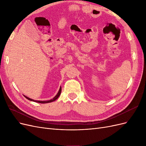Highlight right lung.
I'll return each instance as SVG.
<instances>
[{"label":"right lung","mask_w":146,"mask_h":146,"mask_svg":"<svg viewBox=\"0 0 146 146\" xmlns=\"http://www.w3.org/2000/svg\"><path fill=\"white\" fill-rule=\"evenodd\" d=\"M61 87L60 86V90H59V91H58V93L56 94V96L54 97V98H53L52 99H51V100H46V101H41V100H33V99H30V98H28V97L25 96H24V97H25V98L26 99H27L28 100H31V101H33V102H38V103H41V104H46V103H50V102H54V101H55V100H56L57 99H58V98H59L60 95L61 94Z\"/></svg>","instance_id":"1"}]
</instances>
